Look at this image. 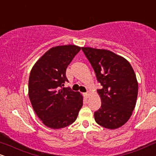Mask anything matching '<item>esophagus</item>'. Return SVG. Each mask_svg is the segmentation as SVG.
I'll list each match as a JSON object with an SVG mask.
<instances>
[{"label": "esophagus", "instance_id": "obj_1", "mask_svg": "<svg viewBox=\"0 0 156 156\" xmlns=\"http://www.w3.org/2000/svg\"><path fill=\"white\" fill-rule=\"evenodd\" d=\"M84 96H85L86 98H89V97L91 96V93H90L89 91H88V92L84 94Z\"/></svg>", "mask_w": 156, "mask_h": 156}]
</instances>
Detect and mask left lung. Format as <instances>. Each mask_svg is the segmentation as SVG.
<instances>
[{
	"mask_svg": "<svg viewBox=\"0 0 156 156\" xmlns=\"http://www.w3.org/2000/svg\"><path fill=\"white\" fill-rule=\"evenodd\" d=\"M102 88L97 90L102 106L94 112L99 125L116 129L129 121L136 105L138 82L127 59L107 49L82 47Z\"/></svg>",
	"mask_w": 156,
	"mask_h": 156,
	"instance_id": "left-lung-1",
	"label": "left lung"
}]
</instances>
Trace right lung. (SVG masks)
Here are the masks:
<instances>
[{"mask_svg":"<svg viewBox=\"0 0 156 156\" xmlns=\"http://www.w3.org/2000/svg\"><path fill=\"white\" fill-rule=\"evenodd\" d=\"M80 48L70 44L54 46L32 67L28 95L37 117L48 128L59 129L72 124L83 106L80 92L62 88L68 81L67 67Z\"/></svg>","mask_w":156,"mask_h":156,"instance_id":"1","label":"right lung"}]
</instances>
